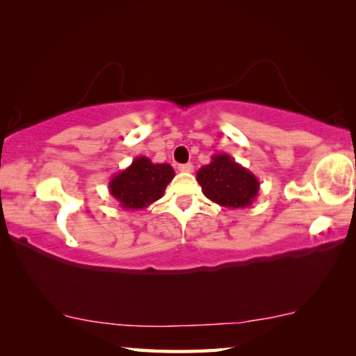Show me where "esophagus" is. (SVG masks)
<instances>
[{"instance_id":"34e87169","label":"esophagus","mask_w":356,"mask_h":356,"mask_svg":"<svg viewBox=\"0 0 356 356\" xmlns=\"http://www.w3.org/2000/svg\"><path fill=\"white\" fill-rule=\"evenodd\" d=\"M179 171H180V172H191V171H193V165H191V163L179 165Z\"/></svg>"}]
</instances>
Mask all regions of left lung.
Listing matches in <instances>:
<instances>
[{
    "label": "left lung",
    "mask_w": 356,
    "mask_h": 356,
    "mask_svg": "<svg viewBox=\"0 0 356 356\" xmlns=\"http://www.w3.org/2000/svg\"><path fill=\"white\" fill-rule=\"evenodd\" d=\"M207 200L227 209H245L254 202L259 179L229 154H215L209 165L196 172Z\"/></svg>",
    "instance_id": "left-lung-1"
}]
</instances>
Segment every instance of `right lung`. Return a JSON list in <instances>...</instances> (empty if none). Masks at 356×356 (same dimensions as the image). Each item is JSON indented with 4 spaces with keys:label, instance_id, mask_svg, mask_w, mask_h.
Returning a JSON list of instances; mask_svg holds the SVG:
<instances>
[{
    "label": "right lung",
    "instance_id": "add662e5",
    "mask_svg": "<svg viewBox=\"0 0 356 356\" xmlns=\"http://www.w3.org/2000/svg\"><path fill=\"white\" fill-rule=\"evenodd\" d=\"M176 176L171 165L152 163L147 156H136L129 168L111 177L110 195L125 210H141L159 201Z\"/></svg>",
    "mask_w": 356,
    "mask_h": 356
}]
</instances>
